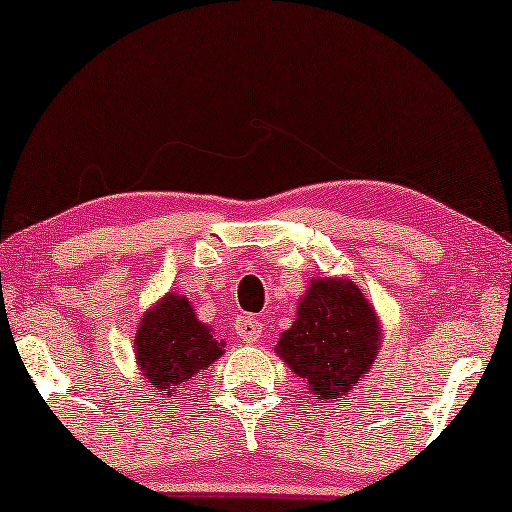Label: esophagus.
<instances>
[{"instance_id": "1", "label": "esophagus", "mask_w": 512, "mask_h": 512, "mask_svg": "<svg viewBox=\"0 0 512 512\" xmlns=\"http://www.w3.org/2000/svg\"><path fill=\"white\" fill-rule=\"evenodd\" d=\"M235 333L244 342H256L258 335H261V321L254 314H242V317L235 319Z\"/></svg>"}]
</instances>
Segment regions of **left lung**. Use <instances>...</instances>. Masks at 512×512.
I'll list each match as a JSON object with an SVG mask.
<instances>
[{
	"instance_id": "8db88e82",
	"label": "left lung",
	"mask_w": 512,
	"mask_h": 512,
	"mask_svg": "<svg viewBox=\"0 0 512 512\" xmlns=\"http://www.w3.org/2000/svg\"><path fill=\"white\" fill-rule=\"evenodd\" d=\"M377 342L380 326L359 286L347 279H312L296 321L279 338L277 354L319 401H333L368 373Z\"/></svg>"
}]
</instances>
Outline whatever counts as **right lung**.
<instances>
[{"label": "right lung", "instance_id": "1", "mask_svg": "<svg viewBox=\"0 0 512 512\" xmlns=\"http://www.w3.org/2000/svg\"><path fill=\"white\" fill-rule=\"evenodd\" d=\"M221 347L223 342L195 319L193 307L177 293L160 300L135 335L139 370L165 396L184 387L198 370H207L223 354Z\"/></svg>", "mask_w": 512, "mask_h": 512}]
</instances>
